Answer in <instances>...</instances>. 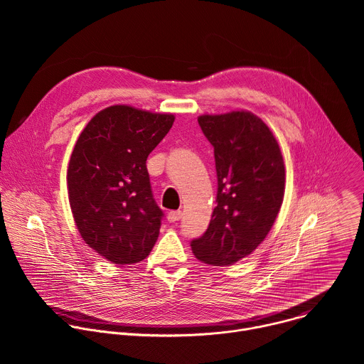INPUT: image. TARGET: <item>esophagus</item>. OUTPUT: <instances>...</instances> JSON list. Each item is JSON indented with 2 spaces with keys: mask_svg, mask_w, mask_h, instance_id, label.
<instances>
[{
  "mask_svg": "<svg viewBox=\"0 0 364 364\" xmlns=\"http://www.w3.org/2000/svg\"><path fill=\"white\" fill-rule=\"evenodd\" d=\"M181 216H183V212L181 210H171L170 213H168V222H171V223H174V222H177V220H180L181 219Z\"/></svg>",
  "mask_w": 364,
  "mask_h": 364,
  "instance_id": "34e87169",
  "label": "esophagus"
}]
</instances>
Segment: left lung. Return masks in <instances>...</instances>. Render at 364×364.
Wrapping results in <instances>:
<instances>
[{"instance_id": "8db88e82", "label": "left lung", "mask_w": 364, "mask_h": 364, "mask_svg": "<svg viewBox=\"0 0 364 364\" xmlns=\"http://www.w3.org/2000/svg\"><path fill=\"white\" fill-rule=\"evenodd\" d=\"M198 125L215 148L218 194L209 228L191 249L198 261L226 267L269 233L284 200L285 167L274 134L250 112L201 115Z\"/></svg>"}]
</instances>
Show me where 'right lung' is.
<instances>
[{"instance_id":"obj_1","label":"right lung","mask_w":364,"mask_h":364,"mask_svg":"<svg viewBox=\"0 0 364 364\" xmlns=\"http://www.w3.org/2000/svg\"><path fill=\"white\" fill-rule=\"evenodd\" d=\"M171 114L115 105L96 114L70 157L68 187L82 239L117 265L145 259L164 212L155 203L146 159L168 134Z\"/></svg>"}]
</instances>
